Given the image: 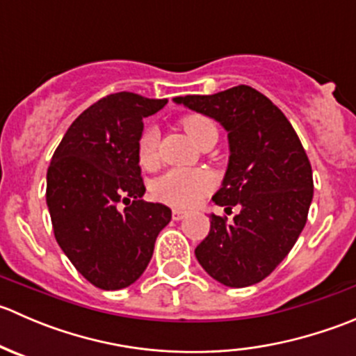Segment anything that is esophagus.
Wrapping results in <instances>:
<instances>
[{
  "mask_svg": "<svg viewBox=\"0 0 356 356\" xmlns=\"http://www.w3.org/2000/svg\"><path fill=\"white\" fill-rule=\"evenodd\" d=\"M184 217H186L184 210H172V218H174V220H182Z\"/></svg>",
  "mask_w": 356,
  "mask_h": 356,
  "instance_id": "1",
  "label": "esophagus"
}]
</instances>
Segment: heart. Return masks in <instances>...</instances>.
<instances>
[{
  "mask_svg": "<svg viewBox=\"0 0 356 356\" xmlns=\"http://www.w3.org/2000/svg\"><path fill=\"white\" fill-rule=\"evenodd\" d=\"M181 125L186 134L195 143H200L208 132H217L213 122L200 113H189L181 118ZM138 161L146 170L156 167L158 156V134L155 129H146L138 141ZM211 177L203 170L191 168H172L153 182V195L161 203L172 207H193L211 189Z\"/></svg>",
  "mask_w": 356,
  "mask_h": 356,
  "instance_id": "heart-1",
  "label": "heart"
}]
</instances>
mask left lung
I'll return each mask as SVG.
<instances>
[{
	"label": "left lung",
	"instance_id": "obj_1",
	"mask_svg": "<svg viewBox=\"0 0 356 356\" xmlns=\"http://www.w3.org/2000/svg\"><path fill=\"white\" fill-rule=\"evenodd\" d=\"M174 102L215 118L229 132V167L213 201L225 211L241 208L231 224L211 215L196 258L220 284H257L288 257L307 224L314 198L310 160L286 115L250 86Z\"/></svg>",
	"mask_w": 356,
	"mask_h": 356
}]
</instances>
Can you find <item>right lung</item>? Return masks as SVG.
Instances as JSON below:
<instances>
[{"mask_svg": "<svg viewBox=\"0 0 356 356\" xmlns=\"http://www.w3.org/2000/svg\"><path fill=\"white\" fill-rule=\"evenodd\" d=\"M167 102L127 91L106 96L72 122L53 153L46 203L56 243L99 289L138 281L172 218L168 207L141 200L146 188L138 161L143 118Z\"/></svg>", "mask_w": 356, "mask_h": 356, "instance_id": "1", "label": "right lung"}]
</instances>
